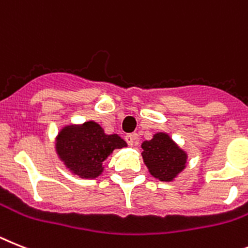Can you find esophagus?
<instances>
[{
	"mask_svg": "<svg viewBox=\"0 0 248 248\" xmlns=\"http://www.w3.org/2000/svg\"><path fill=\"white\" fill-rule=\"evenodd\" d=\"M137 139H139V135L137 134H128L124 136V140L128 143V146H134L135 142L137 141Z\"/></svg>",
	"mask_w": 248,
	"mask_h": 248,
	"instance_id": "esophagus-1",
	"label": "esophagus"
}]
</instances>
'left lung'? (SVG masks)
Returning a JSON list of instances; mask_svg holds the SVG:
<instances>
[{"mask_svg":"<svg viewBox=\"0 0 248 248\" xmlns=\"http://www.w3.org/2000/svg\"><path fill=\"white\" fill-rule=\"evenodd\" d=\"M142 160L149 172L160 182H172L186 168L188 154L166 132H156L151 140L143 141Z\"/></svg>","mask_w":248,"mask_h":248,"instance_id":"1","label":"left lung"}]
</instances>
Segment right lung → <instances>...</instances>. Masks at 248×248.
I'll return each instance as SVG.
<instances>
[{
    "mask_svg": "<svg viewBox=\"0 0 248 248\" xmlns=\"http://www.w3.org/2000/svg\"><path fill=\"white\" fill-rule=\"evenodd\" d=\"M127 146L117 134L107 135L94 121L66 124L55 139V151L72 174L82 179H95L105 170L107 157L116 149Z\"/></svg>",
    "mask_w": 248,
    "mask_h": 248,
    "instance_id": "add662e5",
    "label": "right lung"
}]
</instances>
